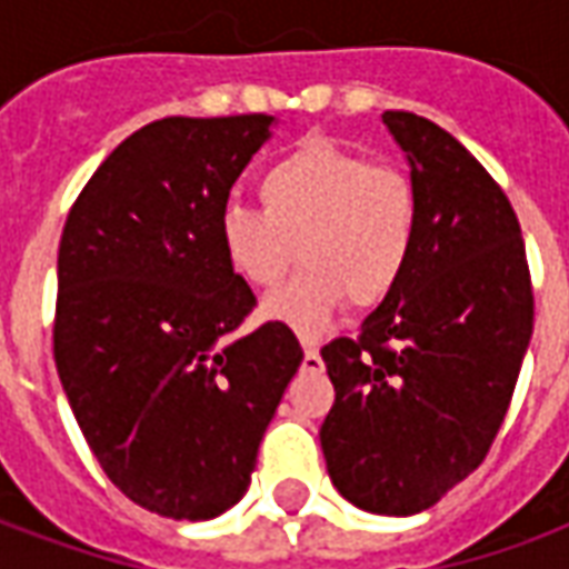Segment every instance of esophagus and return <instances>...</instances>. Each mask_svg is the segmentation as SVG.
Wrapping results in <instances>:
<instances>
[{
	"mask_svg": "<svg viewBox=\"0 0 569 569\" xmlns=\"http://www.w3.org/2000/svg\"><path fill=\"white\" fill-rule=\"evenodd\" d=\"M301 369L310 371V375H320L326 366H322V357L317 347H305V362H301Z\"/></svg>",
	"mask_w": 569,
	"mask_h": 569,
	"instance_id": "1",
	"label": "esophagus"
}]
</instances>
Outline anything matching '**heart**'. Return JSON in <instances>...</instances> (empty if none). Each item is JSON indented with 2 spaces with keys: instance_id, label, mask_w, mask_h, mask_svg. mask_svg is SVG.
Returning a JSON list of instances; mask_svg holds the SVG:
<instances>
[{
  "instance_id": "heart-1",
  "label": "heart",
  "mask_w": 569,
  "mask_h": 569,
  "mask_svg": "<svg viewBox=\"0 0 569 569\" xmlns=\"http://www.w3.org/2000/svg\"><path fill=\"white\" fill-rule=\"evenodd\" d=\"M259 198L264 210L228 203L219 212V243L231 271L256 289L280 283L296 252L305 261L264 301L268 320L317 338L345 301L371 310L402 283L418 240V198L393 167L305 140L264 170Z\"/></svg>"
}]
</instances>
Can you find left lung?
<instances>
[{
  "label": "left lung",
  "mask_w": 569,
  "mask_h": 569,
  "mask_svg": "<svg viewBox=\"0 0 569 569\" xmlns=\"http://www.w3.org/2000/svg\"><path fill=\"white\" fill-rule=\"evenodd\" d=\"M408 151L418 240L402 283L322 362L335 406L320 429L341 497L418 515L488 457L533 332L525 237L497 179L448 130L383 112Z\"/></svg>",
  "instance_id": "obj_1"
}]
</instances>
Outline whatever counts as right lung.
I'll use <instances>...</instances> for the list:
<instances>
[{
  "instance_id": "add662e5",
  "label": "right lung",
  "mask_w": 569,
  "mask_h": 569,
  "mask_svg": "<svg viewBox=\"0 0 569 569\" xmlns=\"http://www.w3.org/2000/svg\"><path fill=\"white\" fill-rule=\"evenodd\" d=\"M271 121H151L97 167L60 237L54 362L72 415L109 481L173 521L247 493L305 359L273 320L231 338L259 301L224 261L219 212Z\"/></svg>"
}]
</instances>
